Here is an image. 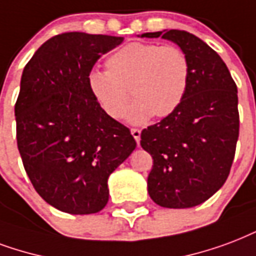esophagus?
<instances>
[{"mask_svg":"<svg viewBox=\"0 0 256 256\" xmlns=\"http://www.w3.org/2000/svg\"><path fill=\"white\" fill-rule=\"evenodd\" d=\"M132 134L134 136V140L136 141V144L140 145V141H141V130L140 128H132Z\"/></svg>","mask_w":256,"mask_h":256,"instance_id":"1","label":"esophagus"}]
</instances>
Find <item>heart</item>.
<instances>
[{
    "instance_id": "b5f03b06",
    "label": "heart",
    "mask_w": 256,
    "mask_h": 256,
    "mask_svg": "<svg viewBox=\"0 0 256 256\" xmlns=\"http://www.w3.org/2000/svg\"><path fill=\"white\" fill-rule=\"evenodd\" d=\"M190 82L188 54L176 46L130 42L107 58V71L88 74V90L112 120L124 118L130 103L128 120L145 124L166 118L184 100Z\"/></svg>"
}]
</instances>
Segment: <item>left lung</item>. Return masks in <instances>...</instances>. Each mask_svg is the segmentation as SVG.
I'll use <instances>...</instances> for the list:
<instances>
[{
	"mask_svg": "<svg viewBox=\"0 0 256 256\" xmlns=\"http://www.w3.org/2000/svg\"><path fill=\"white\" fill-rule=\"evenodd\" d=\"M160 36L188 54L190 82L180 107L141 132V146L153 158L148 190L158 206L190 208L218 192L230 174L239 138L238 88L202 38L178 29L142 34Z\"/></svg>",
	"mask_w": 256,
	"mask_h": 256,
	"instance_id": "left-lung-1",
	"label": "left lung"
}]
</instances>
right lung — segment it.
<instances>
[{
  "label": "right lung",
  "instance_id": "right-lung-1",
  "mask_svg": "<svg viewBox=\"0 0 256 256\" xmlns=\"http://www.w3.org/2000/svg\"><path fill=\"white\" fill-rule=\"evenodd\" d=\"M124 37L66 32L50 37L24 68L14 106L17 146L36 192L58 210L96 214L108 176L136 149L124 124L98 104L87 78Z\"/></svg>",
  "mask_w": 256,
  "mask_h": 256
}]
</instances>
